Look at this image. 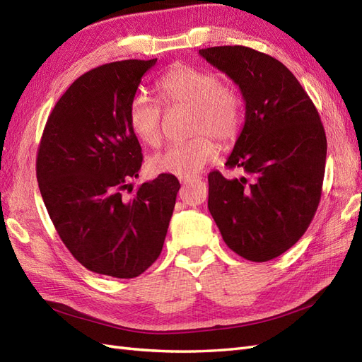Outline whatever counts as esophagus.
I'll return each mask as SVG.
<instances>
[{"instance_id": "obj_1", "label": "esophagus", "mask_w": 362, "mask_h": 362, "mask_svg": "<svg viewBox=\"0 0 362 362\" xmlns=\"http://www.w3.org/2000/svg\"><path fill=\"white\" fill-rule=\"evenodd\" d=\"M190 182H193V178H182V180H181V184H182V190H184V189H187L189 185H190Z\"/></svg>"}]
</instances>
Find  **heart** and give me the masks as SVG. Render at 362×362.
<instances>
[{
  "label": "heart",
  "mask_w": 362,
  "mask_h": 362,
  "mask_svg": "<svg viewBox=\"0 0 362 362\" xmlns=\"http://www.w3.org/2000/svg\"><path fill=\"white\" fill-rule=\"evenodd\" d=\"M161 103L166 107L190 108L189 140L172 144L149 158L154 173L192 178L210 163L218 151L217 140L229 144L237 139L243 124V100L235 87L221 81L217 72L175 64L156 83ZM161 108L149 98L137 95L128 108V122L133 134L149 146L161 141Z\"/></svg>",
  "instance_id": "1"
}]
</instances>
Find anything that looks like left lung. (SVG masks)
Wrapping results in <instances>:
<instances>
[{"label": "left lung", "mask_w": 362, "mask_h": 362, "mask_svg": "<svg viewBox=\"0 0 362 362\" xmlns=\"http://www.w3.org/2000/svg\"><path fill=\"white\" fill-rule=\"evenodd\" d=\"M199 54L234 80L246 103L245 127L226 161L246 177L210 172L208 210L235 254L273 259L305 234L322 198L326 134L319 112L296 76L264 52L234 45Z\"/></svg>", "instance_id": "1"}]
</instances>
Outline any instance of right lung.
Listing matches in <instances>:
<instances>
[{
  "instance_id": "obj_1",
  "label": "right lung",
  "mask_w": 362,
  "mask_h": 362,
  "mask_svg": "<svg viewBox=\"0 0 362 362\" xmlns=\"http://www.w3.org/2000/svg\"><path fill=\"white\" fill-rule=\"evenodd\" d=\"M156 62H113L83 74L54 105L37 149L39 189L56 231L100 275L129 279L154 264L181 187L161 173L125 194L144 161L128 108Z\"/></svg>"
}]
</instances>
